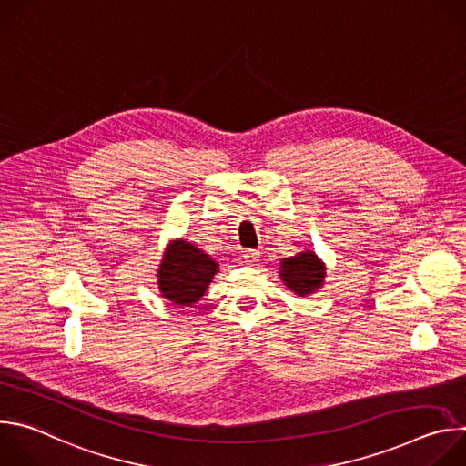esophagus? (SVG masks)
Listing matches in <instances>:
<instances>
[{
    "label": "esophagus",
    "mask_w": 466,
    "mask_h": 466,
    "mask_svg": "<svg viewBox=\"0 0 466 466\" xmlns=\"http://www.w3.org/2000/svg\"><path fill=\"white\" fill-rule=\"evenodd\" d=\"M258 259H259V252H258V250H245L243 261H245L247 265H256Z\"/></svg>",
    "instance_id": "34e87169"
}]
</instances>
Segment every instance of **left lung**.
Returning a JSON list of instances; mask_svg holds the SVG:
<instances>
[{"label": "left lung", "mask_w": 466, "mask_h": 466, "mask_svg": "<svg viewBox=\"0 0 466 466\" xmlns=\"http://www.w3.org/2000/svg\"><path fill=\"white\" fill-rule=\"evenodd\" d=\"M324 263L311 250L284 258L280 263V279L299 297L317 291L324 282Z\"/></svg>", "instance_id": "8db88e82"}]
</instances>
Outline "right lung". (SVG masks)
Masks as SVG:
<instances>
[{
	"label": "right lung",
	"instance_id": "obj_1",
	"mask_svg": "<svg viewBox=\"0 0 466 466\" xmlns=\"http://www.w3.org/2000/svg\"><path fill=\"white\" fill-rule=\"evenodd\" d=\"M216 273L214 258L184 239H177L164 252L157 275L158 289L173 304L191 306L201 300Z\"/></svg>",
	"mask_w": 466,
	"mask_h": 466
}]
</instances>
